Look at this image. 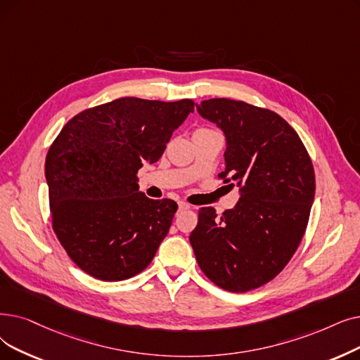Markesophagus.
<instances>
[{"mask_svg":"<svg viewBox=\"0 0 360 360\" xmlns=\"http://www.w3.org/2000/svg\"><path fill=\"white\" fill-rule=\"evenodd\" d=\"M178 209H179V212H184V210H188V209H191V206L188 205V202L179 201V202H178Z\"/></svg>","mask_w":360,"mask_h":360,"instance_id":"34e87169","label":"esophagus"}]
</instances>
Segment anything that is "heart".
<instances>
[{
  "label": "heart",
  "instance_id": "heart-1",
  "mask_svg": "<svg viewBox=\"0 0 360 360\" xmlns=\"http://www.w3.org/2000/svg\"><path fill=\"white\" fill-rule=\"evenodd\" d=\"M202 131H207V129H197L195 132H202Z\"/></svg>",
  "mask_w": 360,
  "mask_h": 360
}]
</instances>
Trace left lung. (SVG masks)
Instances as JSON below:
<instances>
[{"label":"left lung","instance_id":"left-lung-1","mask_svg":"<svg viewBox=\"0 0 360 360\" xmlns=\"http://www.w3.org/2000/svg\"><path fill=\"white\" fill-rule=\"evenodd\" d=\"M195 105L225 135L219 178L238 186L240 200L221 217L201 207L190 243L213 284L245 292L274 279L299 247L315 198L314 166L300 136L275 112L229 98Z\"/></svg>","mask_w":360,"mask_h":360}]
</instances>
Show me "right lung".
<instances>
[{
    "label": "right lung",
    "instance_id": "1",
    "mask_svg": "<svg viewBox=\"0 0 360 360\" xmlns=\"http://www.w3.org/2000/svg\"><path fill=\"white\" fill-rule=\"evenodd\" d=\"M193 112L188 98L124 97L76 115L54 139L45 160L53 229L88 275L123 281L153 260L178 205L139 193L136 174Z\"/></svg>",
    "mask_w": 360,
    "mask_h": 360
}]
</instances>
